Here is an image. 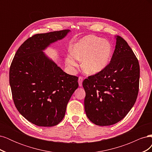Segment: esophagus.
<instances>
[{
  "mask_svg": "<svg viewBox=\"0 0 152 152\" xmlns=\"http://www.w3.org/2000/svg\"><path fill=\"white\" fill-rule=\"evenodd\" d=\"M78 82H79V86H82V82H83V78L82 77H79V80H78Z\"/></svg>",
  "mask_w": 152,
  "mask_h": 152,
  "instance_id": "esophagus-1",
  "label": "esophagus"
}]
</instances>
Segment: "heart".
<instances>
[{
  "instance_id": "obj_1",
  "label": "heart",
  "mask_w": 152,
  "mask_h": 152,
  "mask_svg": "<svg viewBox=\"0 0 152 152\" xmlns=\"http://www.w3.org/2000/svg\"><path fill=\"white\" fill-rule=\"evenodd\" d=\"M112 54V45L107 40L96 35H89L76 42L66 59L68 65L77 66V59L82 60V68L88 74L94 75L103 70L110 62Z\"/></svg>"
}]
</instances>
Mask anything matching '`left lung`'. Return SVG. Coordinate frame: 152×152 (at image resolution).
Instances as JSON below:
<instances>
[{"mask_svg":"<svg viewBox=\"0 0 152 152\" xmlns=\"http://www.w3.org/2000/svg\"><path fill=\"white\" fill-rule=\"evenodd\" d=\"M111 61L103 70L83 82L87 117L96 125L121 121L134 106L139 91L140 65L132 50L117 35Z\"/></svg>","mask_w":152,"mask_h":152,"instance_id":"obj_1","label":"left lung"}]
</instances>
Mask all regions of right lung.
I'll use <instances>...</instances> for the list:
<instances>
[{
	"instance_id": "add662e5",
	"label": "right lung",
	"mask_w": 152,
	"mask_h": 152,
	"mask_svg": "<svg viewBox=\"0 0 152 152\" xmlns=\"http://www.w3.org/2000/svg\"><path fill=\"white\" fill-rule=\"evenodd\" d=\"M70 30L34 35L16 51L10 70L12 99L18 112L38 126L51 127L65 117L66 106L79 87L43 50L65 37Z\"/></svg>"
}]
</instances>
